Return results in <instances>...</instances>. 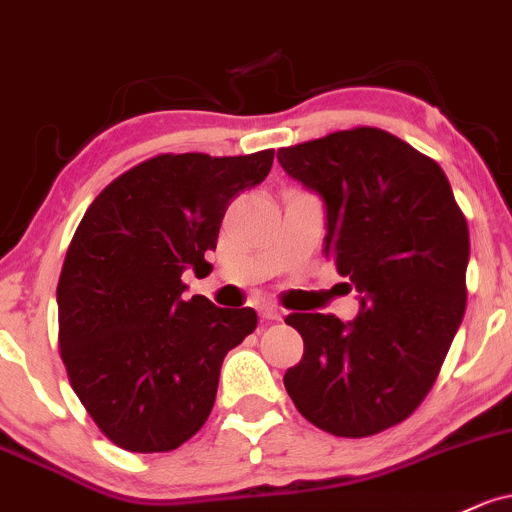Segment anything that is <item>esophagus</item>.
<instances>
[{
	"label": "esophagus",
	"mask_w": 512,
	"mask_h": 512,
	"mask_svg": "<svg viewBox=\"0 0 512 512\" xmlns=\"http://www.w3.org/2000/svg\"><path fill=\"white\" fill-rule=\"evenodd\" d=\"M258 312H261V317H263V320H266V322H278L280 317H283V315H280L278 307L271 305V302H266V305L258 307Z\"/></svg>",
	"instance_id": "obj_1"
}]
</instances>
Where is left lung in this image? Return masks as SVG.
Returning a JSON list of instances; mask_svg holds the SVG:
<instances>
[{
  "instance_id": "1",
  "label": "left lung",
  "mask_w": 512,
  "mask_h": 512,
  "mask_svg": "<svg viewBox=\"0 0 512 512\" xmlns=\"http://www.w3.org/2000/svg\"><path fill=\"white\" fill-rule=\"evenodd\" d=\"M278 161L324 200V256L361 293L351 322L285 317L305 342L285 390L320 430L371 437L410 417L437 381L466 310V217L432 158L373 126L280 148Z\"/></svg>"
}]
</instances>
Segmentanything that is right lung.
<instances>
[{
    "label": "right lung",
    "mask_w": 512,
    "mask_h": 512,
    "mask_svg": "<svg viewBox=\"0 0 512 512\" xmlns=\"http://www.w3.org/2000/svg\"><path fill=\"white\" fill-rule=\"evenodd\" d=\"M273 151L161 153L87 207L58 280V342L70 386L126 452H170L200 430L229 349L256 329L251 307L183 298L185 268H210L219 224L263 183Z\"/></svg>",
    "instance_id": "add662e5"
}]
</instances>
